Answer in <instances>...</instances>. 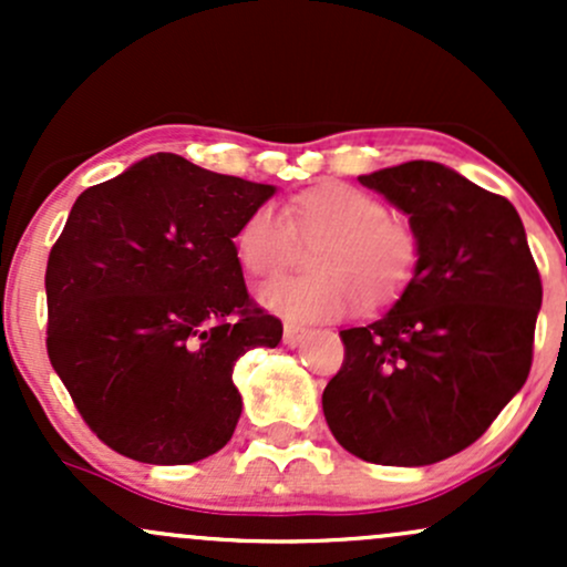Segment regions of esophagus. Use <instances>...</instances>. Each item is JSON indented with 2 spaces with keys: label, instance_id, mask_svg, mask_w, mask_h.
<instances>
[{
  "label": "esophagus",
  "instance_id": "esophagus-1",
  "mask_svg": "<svg viewBox=\"0 0 567 567\" xmlns=\"http://www.w3.org/2000/svg\"><path fill=\"white\" fill-rule=\"evenodd\" d=\"M306 338V330L303 328H298V324H285V333H282V341H285V347H298V343H301Z\"/></svg>",
  "mask_w": 567,
  "mask_h": 567
}]
</instances>
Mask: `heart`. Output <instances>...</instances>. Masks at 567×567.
I'll return each instance as SVG.
<instances>
[{
  "label": "heart",
  "instance_id": "obj_1",
  "mask_svg": "<svg viewBox=\"0 0 567 567\" xmlns=\"http://www.w3.org/2000/svg\"><path fill=\"white\" fill-rule=\"evenodd\" d=\"M317 245V275L282 277L258 290V303L288 322H324L347 315L357 298L368 309L394 301L415 275L419 239L389 218L386 205L343 181H322L290 199L288 218L258 205L234 234L237 261L269 279L298 256V239Z\"/></svg>",
  "mask_w": 567,
  "mask_h": 567
}]
</instances>
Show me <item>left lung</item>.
<instances>
[{
	"label": "left lung",
	"instance_id": "8db88e82",
	"mask_svg": "<svg viewBox=\"0 0 567 567\" xmlns=\"http://www.w3.org/2000/svg\"><path fill=\"white\" fill-rule=\"evenodd\" d=\"M360 184L405 213L419 266L386 315L341 330L324 421L370 464H437L483 437L523 389L542 277L512 202L451 167L415 159Z\"/></svg>",
	"mask_w": 567,
	"mask_h": 567
}]
</instances>
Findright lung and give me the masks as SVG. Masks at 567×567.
<instances>
[{
	"label": "right lung",
	"instance_id": "obj_1",
	"mask_svg": "<svg viewBox=\"0 0 567 567\" xmlns=\"http://www.w3.org/2000/svg\"><path fill=\"white\" fill-rule=\"evenodd\" d=\"M275 192L152 154L76 197L44 275L48 354L112 451L175 466L231 440L234 362L282 338L247 296L234 234Z\"/></svg>",
	"mask_w": 567,
	"mask_h": 567
}]
</instances>
